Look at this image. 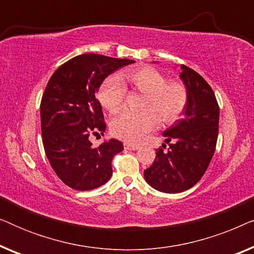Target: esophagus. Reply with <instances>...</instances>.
<instances>
[{
    "instance_id": "obj_1",
    "label": "esophagus",
    "mask_w": 254,
    "mask_h": 254,
    "mask_svg": "<svg viewBox=\"0 0 254 254\" xmlns=\"http://www.w3.org/2000/svg\"><path fill=\"white\" fill-rule=\"evenodd\" d=\"M125 149H127V150H137V149H140L138 145H135V144H131V143H125Z\"/></svg>"
}]
</instances>
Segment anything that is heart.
<instances>
[{
  "mask_svg": "<svg viewBox=\"0 0 254 254\" xmlns=\"http://www.w3.org/2000/svg\"><path fill=\"white\" fill-rule=\"evenodd\" d=\"M120 78L131 88L143 93L137 113L124 111L111 121V130L117 137L130 143H140L149 131L163 124H172L182 116L189 102V91L183 82L168 81L157 69L144 65L121 72ZM126 89L118 76H110L100 85L98 98L110 112H117L123 105Z\"/></svg>",
  "mask_w": 254,
  "mask_h": 254,
  "instance_id": "obj_1",
  "label": "heart"
}]
</instances>
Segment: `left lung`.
Masks as SVG:
<instances>
[{
  "label": "left lung",
  "mask_w": 254,
  "mask_h": 254,
  "mask_svg": "<svg viewBox=\"0 0 254 254\" xmlns=\"http://www.w3.org/2000/svg\"><path fill=\"white\" fill-rule=\"evenodd\" d=\"M179 77L189 91L184 118L163 131L170 149L156 150L144 179L155 190L180 193L190 189L204 175L213 158L218 134L220 107L213 89L202 76L186 65H180Z\"/></svg>",
  "instance_id": "8db88e82"
}]
</instances>
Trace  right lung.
<instances>
[{
	"instance_id": "obj_1",
	"label": "right lung",
	"mask_w": 254,
	"mask_h": 254,
	"mask_svg": "<svg viewBox=\"0 0 254 254\" xmlns=\"http://www.w3.org/2000/svg\"><path fill=\"white\" fill-rule=\"evenodd\" d=\"M134 62L82 54L60 65L47 83L40 104L44 149L54 172L71 189H97L112 176V159L124 145L111 138L92 147L90 135L106 128L96 92L110 74Z\"/></svg>"
}]
</instances>
